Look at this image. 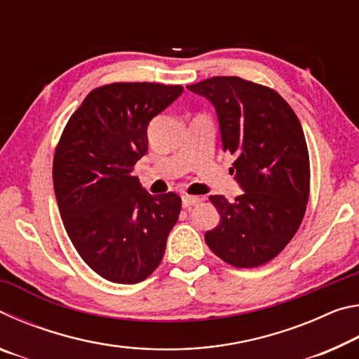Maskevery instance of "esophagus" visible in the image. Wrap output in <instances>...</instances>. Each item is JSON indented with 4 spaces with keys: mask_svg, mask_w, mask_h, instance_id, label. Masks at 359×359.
I'll use <instances>...</instances> for the list:
<instances>
[{
    "mask_svg": "<svg viewBox=\"0 0 359 359\" xmlns=\"http://www.w3.org/2000/svg\"><path fill=\"white\" fill-rule=\"evenodd\" d=\"M199 201H201V198L198 196H190V194H184V196H182V205H184L185 209L191 208V205H196Z\"/></svg>",
    "mask_w": 359,
    "mask_h": 359,
    "instance_id": "1",
    "label": "esophagus"
}]
</instances>
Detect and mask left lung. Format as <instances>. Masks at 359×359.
I'll return each mask as SVG.
<instances>
[{
	"label": "left lung",
	"instance_id": "1",
	"mask_svg": "<svg viewBox=\"0 0 359 359\" xmlns=\"http://www.w3.org/2000/svg\"><path fill=\"white\" fill-rule=\"evenodd\" d=\"M215 107L223 150L236 156L229 172L242 194L209 199L220 223L204 234L218 258L257 267L276 258L304 218L311 166L299 118L280 95L236 76L188 85Z\"/></svg>",
	"mask_w": 359,
	"mask_h": 359
}]
</instances>
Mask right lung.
Segmentation results:
<instances>
[{"label": "right lung", "mask_w": 359, "mask_h": 359, "mask_svg": "<svg viewBox=\"0 0 359 359\" xmlns=\"http://www.w3.org/2000/svg\"><path fill=\"white\" fill-rule=\"evenodd\" d=\"M182 85L118 82L95 88L71 115L53 156V190L72 245L114 283L147 278L165 255L182 199L151 196L133 175L147 154L150 120Z\"/></svg>", "instance_id": "add662e5"}]
</instances>
